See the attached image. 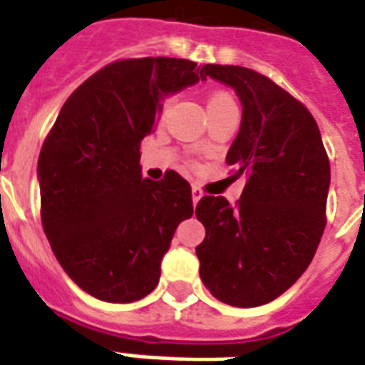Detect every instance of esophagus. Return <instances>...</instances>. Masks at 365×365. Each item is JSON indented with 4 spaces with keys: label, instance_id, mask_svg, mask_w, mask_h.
I'll return each mask as SVG.
<instances>
[{
    "label": "esophagus",
    "instance_id": "obj_1",
    "mask_svg": "<svg viewBox=\"0 0 365 365\" xmlns=\"http://www.w3.org/2000/svg\"><path fill=\"white\" fill-rule=\"evenodd\" d=\"M202 196H204V195H202V190H200V188L192 187V202L198 204V200H200Z\"/></svg>",
    "mask_w": 365,
    "mask_h": 365
}]
</instances>
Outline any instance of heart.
<instances>
[{"instance_id":"obj_1","label":"heart","mask_w":365,"mask_h":365,"mask_svg":"<svg viewBox=\"0 0 365 365\" xmlns=\"http://www.w3.org/2000/svg\"><path fill=\"white\" fill-rule=\"evenodd\" d=\"M226 102H234V100H232V98H230V96H226V94H214L210 98V104H208V106L226 104ZM169 108H170V98H165V100H163V104H161V118L165 115V113H167V110H169Z\"/></svg>"}]
</instances>
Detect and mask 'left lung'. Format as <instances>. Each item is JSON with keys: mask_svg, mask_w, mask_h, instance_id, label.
<instances>
[{"mask_svg": "<svg viewBox=\"0 0 365 365\" xmlns=\"http://www.w3.org/2000/svg\"><path fill=\"white\" fill-rule=\"evenodd\" d=\"M206 76L242 102L226 163L245 175V187L236 206L224 196L196 204L206 228L196 247L200 279L218 301L252 309L285 293L311 265L327 224L330 163L311 112L267 76L204 64Z\"/></svg>", "mask_w": 365, "mask_h": 365, "instance_id": "left-lung-1", "label": "left lung"}]
</instances>
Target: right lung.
Wrapping results in <instances>:
<instances>
[{
	"label": "right lung",
	"mask_w": 365,
	"mask_h": 365,
	"mask_svg": "<svg viewBox=\"0 0 365 365\" xmlns=\"http://www.w3.org/2000/svg\"><path fill=\"white\" fill-rule=\"evenodd\" d=\"M204 66L149 56L108 64L64 102L38 155L41 220L76 285L106 302L153 291L177 226L192 216L190 185L175 170L141 173V139L165 98L195 86Z\"/></svg>",
	"instance_id": "add662e5"
}]
</instances>
